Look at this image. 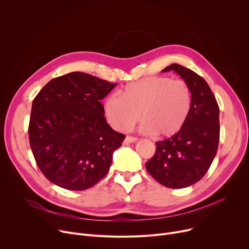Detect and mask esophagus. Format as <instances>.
I'll return each instance as SVG.
<instances>
[{
  "label": "esophagus",
  "instance_id": "esophagus-1",
  "mask_svg": "<svg viewBox=\"0 0 249 249\" xmlns=\"http://www.w3.org/2000/svg\"><path fill=\"white\" fill-rule=\"evenodd\" d=\"M138 139L136 137H131V136H127L124 140V144H130V143H134L136 142Z\"/></svg>",
  "mask_w": 249,
  "mask_h": 249
}]
</instances>
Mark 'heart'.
Returning a JSON list of instances; mask_svg holds the SVG:
<instances>
[{
  "label": "heart",
  "mask_w": 249,
  "mask_h": 249,
  "mask_svg": "<svg viewBox=\"0 0 249 249\" xmlns=\"http://www.w3.org/2000/svg\"><path fill=\"white\" fill-rule=\"evenodd\" d=\"M191 109V90L186 82L154 76L126 85L122 96L105 99L104 113L118 131H128L139 119L144 134L170 137L183 128Z\"/></svg>",
  "instance_id": "heart-1"
}]
</instances>
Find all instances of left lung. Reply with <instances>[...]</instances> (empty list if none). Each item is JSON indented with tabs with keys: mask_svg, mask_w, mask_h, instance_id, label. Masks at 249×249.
<instances>
[{
	"mask_svg": "<svg viewBox=\"0 0 249 249\" xmlns=\"http://www.w3.org/2000/svg\"><path fill=\"white\" fill-rule=\"evenodd\" d=\"M174 71L191 90L189 116L177 134L156 142L154 156L146 169L165 187L193 185L208 171L219 142V107L206 81L192 70L171 64L162 72Z\"/></svg>",
	"mask_w": 249,
	"mask_h": 249,
	"instance_id": "1",
	"label": "left lung"
}]
</instances>
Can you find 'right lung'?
<instances>
[{"label": "right lung", "mask_w": 249, "mask_h": 249, "mask_svg": "<svg viewBox=\"0 0 249 249\" xmlns=\"http://www.w3.org/2000/svg\"><path fill=\"white\" fill-rule=\"evenodd\" d=\"M115 84L87 73L55 78L32 104L29 139L45 177L68 190H85L108 172L125 139L104 117L101 100Z\"/></svg>", "instance_id": "obj_1"}]
</instances>
